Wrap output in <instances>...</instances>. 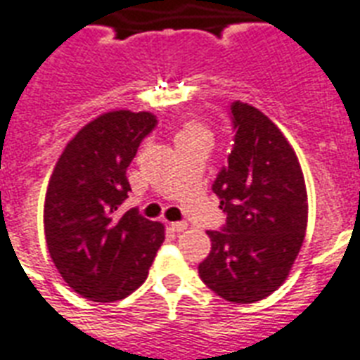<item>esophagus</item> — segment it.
<instances>
[{
  "label": "esophagus",
  "instance_id": "obj_1",
  "mask_svg": "<svg viewBox=\"0 0 360 360\" xmlns=\"http://www.w3.org/2000/svg\"><path fill=\"white\" fill-rule=\"evenodd\" d=\"M169 226H172V230H174V232H183V230H186V226H188V224H186L185 221H177V223H172Z\"/></svg>",
  "mask_w": 360,
  "mask_h": 360
}]
</instances>
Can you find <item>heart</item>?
Returning <instances> with one entry per match:
<instances>
[{
  "label": "heart",
  "mask_w": 360,
  "mask_h": 360,
  "mask_svg": "<svg viewBox=\"0 0 360 360\" xmlns=\"http://www.w3.org/2000/svg\"><path fill=\"white\" fill-rule=\"evenodd\" d=\"M191 130H196V128H191ZM186 131H188V130H186Z\"/></svg>",
  "instance_id": "obj_1"
}]
</instances>
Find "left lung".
Masks as SVG:
<instances>
[{"mask_svg": "<svg viewBox=\"0 0 360 360\" xmlns=\"http://www.w3.org/2000/svg\"><path fill=\"white\" fill-rule=\"evenodd\" d=\"M234 145L213 181L226 223L207 230L211 251L198 274L213 292L251 304L281 287L308 224V194L295 150L264 113L230 103Z\"/></svg>", "mask_w": 360, "mask_h": 360, "instance_id": "8db88e82", "label": "left lung"}]
</instances>
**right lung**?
<instances>
[{
    "label": "right lung",
    "mask_w": 360,
    "mask_h": 360,
    "mask_svg": "<svg viewBox=\"0 0 360 360\" xmlns=\"http://www.w3.org/2000/svg\"><path fill=\"white\" fill-rule=\"evenodd\" d=\"M150 113L111 111L84 126L54 166L45 198L51 259L77 295L122 300L141 287L164 241V226L120 213L131 191L126 169L155 130Z\"/></svg>",
    "instance_id": "right-lung-1"
}]
</instances>
